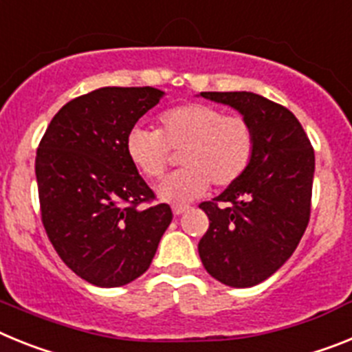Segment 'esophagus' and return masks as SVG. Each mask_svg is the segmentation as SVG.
Instances as JSON below:
<instances>
[{"instance_id":"obj_1","label":"esophagus","mask_w":352,"mask_h":352,"mask_svg":"<svg viewBox=\"0 0 352 352\" xmlns=\"http://www.w3.org/2000/svg\"><path fill=\"white\" fill-rule=\"evenodd\" d=\"M188 209H189L188 206H173L172 207V210H173V214H175V216H180V214H184Z\"/></svg>"}]
</instances>
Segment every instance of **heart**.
Wrapping results in <instances>:
<instances>
[{"label": "heart", "instance_id": "b5f03b06", "mask_svg": "<svg viewBox=\"0 0 352 352\" xmlns=\"http://www.w3.org/2000/svg\"><path fill=\"white\" fill-rule=\"evenodd\" d=\"M157 131L133 127L125 138V154L136 172L159 179L172 151L180 152L182 170L155 188L170 204H188L209 191L234 184L248 170L255 154V131L246 118L225 115L212 104H184L159 115Z\"/></svg>", "mask_w": 352, "mask_h": 352}]
</instances>
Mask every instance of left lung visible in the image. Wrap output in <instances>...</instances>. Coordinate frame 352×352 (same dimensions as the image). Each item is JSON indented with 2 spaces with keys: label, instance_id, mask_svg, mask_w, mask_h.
Wrapping results in <instances>:
<instances>
[{
  "label": "left lung",
  "instance_id": "obj_1",
  "mask_svg": "<svg viewBox=\"0 0 352 352\" xmlns=\"http://www.w3.org/2000/svg\"><path fill=\"white\" fill-rule=\"evenodd\" d=\"M252 124L255 154L248 170L212 201L200 204L209 230L198 243L207 273L228 287H253L282 267L310 219L316 155L287 108L252 91H201Z\"/></svg>",
  "mask_w": 352,
  "mask_h": 352
}]
</instances>
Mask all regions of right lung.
<instances>
[{"label": "right lung", "instance_id": "obj_1", "mask_svg": "<svg viewBox=\"0 0 352 352\" xmlns=\"http://www.w3.org/2000/svg\"><path fill=\"white\" fill-rule=\"evenodd\" d=\"M164 97L152 87H104L67 102L35 159L42 223L60 258L97 287L142 276L172 223L166 204L142 210L152 189L125 154L136 122Z\"/></svg>", "mask_w": 352, "mask_h": 352}]
</instances>
